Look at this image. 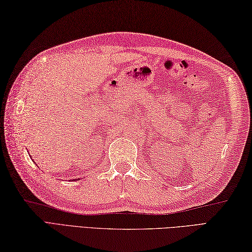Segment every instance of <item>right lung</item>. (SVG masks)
Segmentation results:
<instances>
[{"label":"right lung","mask_w":252,"mask_h":252,"mask_svg":"<svg viewBox=\"0 0 252 252\" xmlns=\"http://www.w3.org/2000/svg\"><path fill=\"white\" fill-rule=\"evenodd\" d=\"M77 180H78V179H77Z\"/></svg>","instance_id":"1"}]
</instances>
